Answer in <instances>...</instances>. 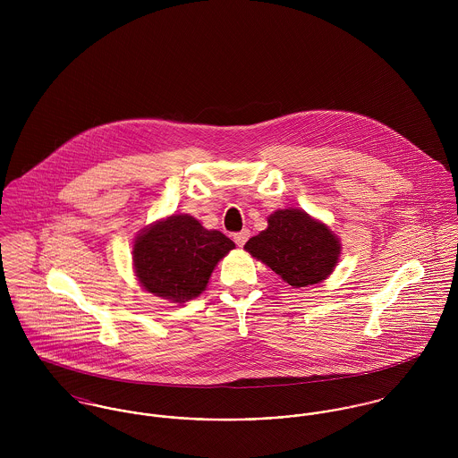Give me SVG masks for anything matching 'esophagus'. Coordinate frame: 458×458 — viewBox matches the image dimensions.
Instances as JSON below:
<instances>
[{"mask_svg":"<svg viewBox=\"0 0 458 458\" xmlns=\"http://www.w3.org/2000/svg\"><path fill=\"white\" fill-rule=\"evenodd\" d=\"M249 238H250V231H249V229H243V231H240V233L234 234V243H236L238 247H243Z\"/></svg>","mask_w":458,"mask_h":458,"instance_id":"obj_1","label":"esophagus"}]
</instances>
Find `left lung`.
I'll use <instances>...</instances> for the list:
<instances>
[{
    "label": "left lung",
    "instance_id": "left-lung-1",
    "mask_svg": "<svg viewBox=\"0 0 458 458\" xmlns=\"http://www.w3.org/2000/svg\"><path fill=\"white\" fill-rule=\"evenodd\" d=\"M245 250L293 287L319 284L333 273L342 247L327 224L303 209H276L267 227L245 243Z\"/></svg>",
    "mask_w": 458,
    "mask_h": 458
}]
</instances>
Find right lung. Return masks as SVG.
Segmentation results:
<instances>
[{
  "label": "right lung",
  "instance_id": "obj_1",
  "mask_svg": "<svg viewBox=\"0 0 458 458\" xmlns=\"http://www.w3.org/2000/svg\"><path fill=\"white\" fill-rule=\"evenodd\" d=\"M234 249L220 231H208L191 215H171L142 229L133 242L139 284L173 303L197 298L218 261Z\"/></svg>",
  "mask_w": 458,
  "mask_h": 458
}]
</instances>
